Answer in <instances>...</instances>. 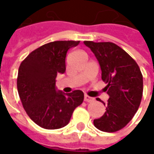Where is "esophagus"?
Here are the masks:
<instances>
[{
	"instance_id": "1",
	"label": "esophagus",
	"mask_w": 154,
	"mask_h": 154,
	"mask_svg": "<svg viewBox=\"0 0 154 154\" xmlns=\"http://www.w3.org/2000/svg\"><path fill=\"white\" fill-rule=\"evenodd\" d=\"M84 100L85 102H87V103H91V102H93L94 100V98H92V97H90L88 95H85L84 96Z\"/></svg>"
}]
</instances>
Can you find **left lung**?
I'll return each instance as SVG.
<instances>
[{"instance_id":"left-lung-1","label":"left lung","mask_w":154,"mask_h":154,"mask_svg":"<svg viewBox=\"0 0 154 154\" xmlns=\"http://www.w3.org/2000/svg\"><path fill=\"white\" fill-rule=\"evenodd\" d=\"M97 58L102 79L107 86L104 91L109 100L103 104L106 112L94 119V126L104 132H116L125 128L140 107L143 79L136 61L122 48L113 42L84 41Z\"/></svg>"}]
</instances>
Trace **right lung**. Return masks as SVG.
<instances>
[{"label": "right lung", "instance_id": "right-lung-1", "mask_svg": "<svg viewBox=\"0 0 154 154\" xmlns=\"http://www.w3.org/2000/svg\"><path fill=\"white\" fill-rule=\"evenodd\" d=\"M79 41L49 42L30 52L21 63L17 75V91L27 116L46 129L66 127L74 110L84 100L81 91L63 93L56 91L55 79L66 72L67 51Z\"/></svg>", "mask_w": 154, "mask_h": 154}]
</instances>
